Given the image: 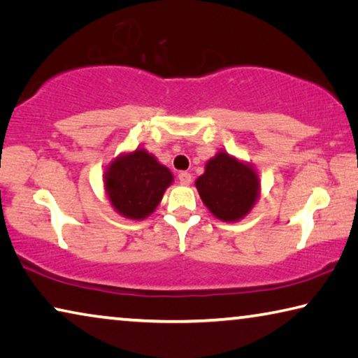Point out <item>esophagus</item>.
<instances>
[{
	"instance_id": "34e87169",
	"label": "esophagus",
	"mask_w": 358,
	"mask_h": 358,
	"mask_svg": "<svg viewBox=\"0 0 358 358\" xmlns=\"http://www.w3.org/2000/svg\"><path fill=\"white\" fill-rule=\"evenodd\" d=\"M178 178H179V182L182 185H190V182H192V176H190V173H187V171L179 173Z\"/></svg>"
}]
</instances>
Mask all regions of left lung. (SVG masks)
I'll use <instances>...</instances> for the list:
<instances>
[{
	"label": "left lung",
	"mask_w": 358,
	"mask_h": 358,
	"mask_svg": "<svg viewBox=\"0 0 358 358\" xmlns=\"http://www.w3.org/2000/svg\"><path fill=\"white\" fill-rule=\"evenodd\" d=\"M195 185L204 206L224 222L244 219L260 196V179L254 166L225 150L208 160Z\"/></svg>",
	"instance_id": "obj_1"
}]
</instances>
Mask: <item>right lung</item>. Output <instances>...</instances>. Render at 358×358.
Instances as JSON below:
<instances>
[{"mask_svg": "<svg viewBox=\"0 0 358 358\" xmlns=\"http://www.w3.org/2000/svg\"><path fill=\"white\" fill-rule=\"evenodd\" d=\"M173 179L166 166L138 148L114 158L103 180L110 206L127 219L143 220L157 209Z\"/></svg>", "mask_w": 358, "mask_h": 358, "instance_id": "1", "label": "right lung"}]
</instances>
